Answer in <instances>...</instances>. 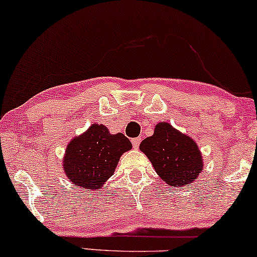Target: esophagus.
Returning <instances> with one entry per match:
<instances>
[{
  "instance_id": "34e87169",
  "label": "esophagus",
  "mask_w": 257,
  "mask_h": 257,
  "mask_svg": "<svg viewBox=\"0 0 257 257\" xmlns=\"http://www.w3.org/2000/svg\"><path fill=\"white\" fill-rule=\"evenodd\" d=\"M132 145L135 149H138L141 145V138H133L132 139Z\"/></svg>"
}]
</instances>
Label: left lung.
I'll use <instances>...</instances> for the list:
<instances>
[{
    "mask_svg": "<svg viewBox=\"0 0 257 257\" xmlns=\"http://www.w3.org/2000/svg\"><path fill=\"white\" fill-rule=\"evenodd\" d=\"M139 149L159 177L172 188L194 183L204 165L197 143L166 121L158 122L153 135L145 138Z\"/></svg>",
    "mask_w": 257,
    "mask_h": 257,
    "instance_id": "8db88e82",
    "label": "left lung"
}]
</instances>
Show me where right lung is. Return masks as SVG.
Here are the masks:
<instances>
[{
  "instance_id": "add662e5",
  "label": "right lung",
  "mask_w": 257,
  "mask_h": 257,
  "mask_svg": "<svg viewBox=\"0 0 257 257\" xmlns=\"http://www.w3.org/2000/svg\"><path fill=\"white\" fill-rule=\"evenodd\" d=\"M132 149L122 133L112 135L102 124H92L71 139L62 159L63 172L79 188L98 190L114 173L122 153Z\"/></svg>"
}]
</instances>
